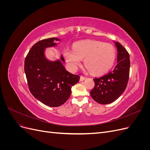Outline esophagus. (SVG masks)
Masks as SVG:
<instances>
[{
	"label": "esophagus",
	"mask_w": 150,
	"mask_h": 150,
	"mask_svg": "<svg viewBox=\"0 0 150 150\" xmlns=\"http://www.w3.org/2000/svg\"><path fill=\"white\" fill-rule=\"evenodd\" d=\"M86 78L85 76H81V77H80V81H84Z\"/></svg>",
	"instance_id": "1"
}]
</instances>
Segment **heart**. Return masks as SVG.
<instances>
[{
    "label": "heart",
    "mask_w": 150,
    "mask_h": 150,
    "mask_svg": "<svg viewBox=\"0 0 150 150\" xmlns=\"http://www.w3.org/2000/svg\"><path fill=\"white\" fill-rule=\"evenodd\" d=\"M63 55L71 71H76L82 59L91 72L101 74L112 66L116 59V50L111 44L97 40H86L74 45V50L66 48Z\"/></svg>",
    "instance_id": "1"
}]
</instances>
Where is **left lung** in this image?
Listing matches in <instances>:
<instances>
[{"label":"left lung","instance_id":"left-lung-1","mask_svg":"<svg viewBox=\"0 0 150 150\" xmlns=\"http://www.w3.org/2000/svg\"><path fill=\"white\" fill-rule=\"evenodd\" d=\"M117 51V63L115 69L100 78H94V87L90 94L97 103L110 104L118 98L125 91L129 80L130 59L128 52L115 42Z\"/></svg>","mask_w":150,"mask_h":150}]
</instances>
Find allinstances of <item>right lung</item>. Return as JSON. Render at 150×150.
Instances as JSON below:
<instances>
[{
	"mask_svg": "<svg viewBox=\"0 0 150 150\" xmlns=\"http://www.w3.org/2000/svg\"><path fill=\"white\" fill-rule=\"evenodd\" d=\"M54 40H59L52 38L36 42L24 61V71L30 92L39 101L51 107L64 104L70 96L72 86L79 80V76L66 71L59 60L49 61L45 57V49L56 45ZM61 59L64 62L62 55Z\"/></svg>",
	"mask_w": 150,
	"mask_h": 150,
	"instance_id": "obj_1",
	"label": "right lung"
}]
</instances>
